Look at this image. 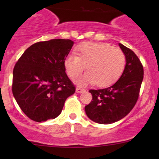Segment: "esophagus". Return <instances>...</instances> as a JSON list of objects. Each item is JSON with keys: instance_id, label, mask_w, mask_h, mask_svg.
Wrapping results in <instances>:
<instances>
[{"instance_id": "34e87169", "label": "esophagus", "mask_w": 159, "mask_h": 159, "mask_svg": "<svg viewBox=\"0 0 159 159\" xmlns=\"http://www.w3.org/2000/svg\"><path fill=\"white\" fill-rule=\"evenodd\" d=\"M84 91H85V90L84 89H80V88H77L76 89V92L79 93V94H81V93H82V92H84Z\"/></svg>"}]
</instances>
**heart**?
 <instances>
[{"label": "heart", "instance_id": "obj_1", "mask_svg": "<svg viewBox=\"0 0 159 159\" xmlns=\"http://www.w3.org/2000/svg\"><path fill=\"white\" fill-rule=\"evenodd\" d=\"M77 55L69 54L64 61L65 70L70 78L78 77L86 66L88 70L75 81L80 86L94 84L106 87L121 77L125 67L123 51L106 43L88 42L76 48Z\"/></svg>", "mask_w": 159, "mask_h": 159}]
</instances>
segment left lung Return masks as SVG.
I'll list each match as a JSON object with an SVG mask.
<instances>
[{
	"instance_id": "8db88e82",
	"label": "left lung",
	"mask_w": 159,
	"mask_h": 159,
	"mask_svg": "<svg viewBox=\"0 0 159 159\" xmlns=\"http://www.w3.org/2000/svg\"><path fill=\"white\" fill-rule=\"evenodd\" d=\"M118 45L126 59L122 75L107 89L90 90L92 101L84 107L87 116L98 124H112L125 118L137 102L143 81V67L139 57L131 49Z\"/></svg>"
}]
</instances>
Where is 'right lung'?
Segmentation results:
<instances>
[{
  "label": "right lung",
  "mask_w": 159,
  "mask_h": 159,
  "mask_svg": "<svg viewBox=\"0 0 159 159\" xmlns=\"http://www.w3.org/2000/svg\"><path fill=\"white\" fill-rule=\"evenodd\" d=\"M74 41L52 39L30 46L13 70L12 92L24 113L37 122L57 118L75 88L64 61Z\"/></svg>",
  "instance_id": "add662e5"
}]
</instances>
